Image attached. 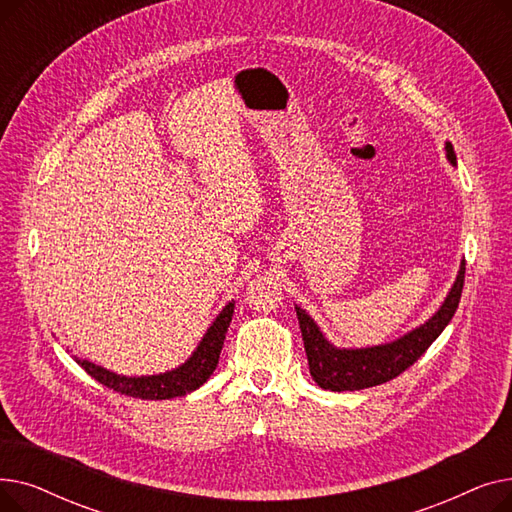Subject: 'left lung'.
Instances as JSON below:
<instances>
[{"label":"left lung","mask_w":512,"mask_h":512,"mask_svg":"<svg viewBox=\"0 0 512 512\" xmlns=\"http://www.w3.org/2000/svg\"><path fill=\"white\" fill-rule=\"evenodd\" d=\"M446 151L448 159L456 164V155L450 143H446ZM463 284L465 263L461 265L459 278H456L452 290L448 292L444 305L432 319L392 344L359 348V351H340V348H334L313 324V319L297 307L311 378L319 388L332 392L363 390L394 380L396 375L409 369L448 326L456 307H459Z\"/></svg>","instance_id":"1"}]
</instances>
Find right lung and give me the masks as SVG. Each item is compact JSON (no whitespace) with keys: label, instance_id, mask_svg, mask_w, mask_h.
<instances>
[{"label":"right lung","instance_id":"obj_1","mask_svg":"<svg viewBox=\"0 0 512 512\" xmlns=\"http://www.w3.org/2000/svg\"><path fill=\"white\" fill-rule=\"evenodd\" d=\"M232 313H234V303L226 305L224 311L218 315V319L213 321V326L207 330L195 355L174 371L151 375V378H124V375H116L89 361H78V365L105 388L132 396V398L166 400L174 396H184L186 392H193L199 386H203L209 380V375L215 371V367H218L226 332L232 321Z\"/></svg>","mask_w":512,"mask_h":512}]
</instances>
